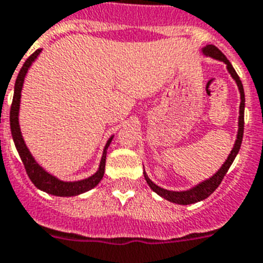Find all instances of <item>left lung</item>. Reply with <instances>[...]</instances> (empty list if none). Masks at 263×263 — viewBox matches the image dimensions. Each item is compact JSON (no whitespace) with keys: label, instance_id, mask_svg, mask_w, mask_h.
<instances>
[{"label":"left lung","instance_id":"8db88e82","mask_svg":"<svg viewBox=\"0 0 263 263\" xmlns=\"http://www.w3.org/2000/svg\"><path fill=\"white\" fill-rule=\"evenodd\" d=\"M202 52H204L205 55H209V57H212V58H214V59L222 61V62L227 65L228 71L230 72L232 78L234 79V81H236L237 86H238L239 93H241V104H239V120H238V134H237L236 144H234L232 152H230V155L228 156L227 161H225V163L222 164V166H221L220 170H218V172H217L214 176H212L211 179L205 180V181H202L201 184L196 185L195 188L189 189V191L173 192V191H166V189L160 188V186H157L156 184H154V182L151 181L149 177H148V176L145 175V172H144L145 181H147V184L149 185V188L152 189V191L156 192L157 195L161 196V197L165 198V200L171 201V202H175V204H180V205L195 204V202H198V201L205 200V198L209 197V196H211L212 193H213V192L216 191L217 188H218V185H220L221 181H222L223 176L227 175V172L229 171L230 165H232V163L234 161V159H236L239 148H241L242 138H243V124H245V123H243V111H245V92H243V86H242L241 79H239V77L237 75L236 70L233 68L232 63L229 62V59L223 55L222 52L217 49L216 46H213V45H208L206 47H204V49H202Z\"/></svg>","mask_w":263,"mask_h":263}]
</instances>
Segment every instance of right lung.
Returning a JSON list of instances; mask_svg holds the SVG:
<instances>
[{
  "instance_id": "right-lung-1",
  "label": "right lung",
  "mask_w": 263,
  "mask_h": 263,
  "mask_svg": "<svg viewBox=\"0 0 263 263\" xmlns=\"http://www.w3.org/2000/svg\"><path fill=\"white\" fill-rule=\"evenodd\" d=\"M40 49L35 50V51L25 61L24 66H22V68L20 70V74H18L17 77V81H15L14 97H13V102H11L10 107L11 136H13V140H14V144L18 151V154L21 156V160L25 165L27 176H29V179L31 180V182H33L36 188L41 189V191L43 192H46L49 195L61 196V197H70V196L81 195V193H84V192L92 189L93 186H97L98 184H99L100 180L103 179L104 168H106V151L107 148H108L111 140H112V138H109V140L107 141L106 147H104L103 156H102V160H100L99 170L97 171V173H93L91 177L81 180V181H61V180H58L52 175L47 173L40 164L36 163L35 160H34V157L31 156L30 152H29V149H27L24 139H22L21 129H20V124H18V111H20V100H21V91L22 86H24L25 75H26L27 70H29V67L31 66V63L34 62V59L40 55Z\"/></svg>"
}]
</instances>
